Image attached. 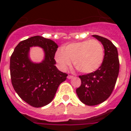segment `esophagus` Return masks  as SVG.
Listing matches in <instances>:
<instances>
[{
  "label": "esophagus",
  "instance_id": "1",
  "mask_svg": "<svg viewBox=\"0 0 131 131\" xmlns=\"http://www.w3.org/2000/svg\"><path fill=\"white\" fill-rule=\"evenodd\" d=\"M73 75H68V79H73Z\"/></svg>",
  "mask_w": 131,
  "mask_h": 131
}]
</instances>
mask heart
<instances>
[{
	"label": "heart",
	"mask_w": 131,
	"mask_h": 131,
	"mask_svg": "<svg viewBox=\"0 0 131 131\" xmlns=\"http://www.w3.org/2000/svg\"><path fill=\"white\" fill-rule=\"evenodd\" d=\"M104 58V49L98 40H84L68 44L55 54L59 68L65 71L71 66L83 73H91L98 70Z\"/></svg>",
	"instance_id": "heart-1"
}]
</instances>
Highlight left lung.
I'll return each instance as SVG.
<instances>
[{"instance_id":"left-lung-1","label":"left lung","mask_w":131,"mask_h":131,"mask_svg":"<svg viewBox=\"0 0 131 131\" xmlns=\"http://www.w3.org/2000/svg\"><path fill=\"white\" fill-rule=\"evenodd\" d=\"M92 37L102 44L104 58L98 70L79 76L81 84L76 89V92L79 100L87 106H96L107 100L115 87L119 71L116 47L106 38L96 35Z\"/></svg>"}]
</instances>
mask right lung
Masks as SVG:
<instances>
[{"label": "right lung", "mask_w": 131, "mask_h": 131, "mask_svg": "<svg viewBox=\"0 0 131 131\" xmlns=\"http://www.w3.org/2000/svg\"><path fill=\"white\" fill-rule=\"evenodd\" d=\"M39 46L45 52L44 60L34 63L28 56L30 48ZM58 46L50 39L34 36L22 40L10 57L12 84L19 97L30 106L40 107L53 100L57 89L68 74L56 67L55 53Z\"/></svg>", "instance_id": "add662e5"}]
</instances>
